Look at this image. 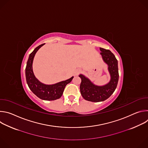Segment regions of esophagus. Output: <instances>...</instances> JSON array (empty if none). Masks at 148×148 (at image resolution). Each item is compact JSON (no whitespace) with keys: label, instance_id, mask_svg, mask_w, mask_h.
I'll use <instances>...</instances> for the list:
<instances>
[{"label":"esophagus","instance_id":"obj_1","mask_svg":"<svg viewBox=\"0 0 148 148\" xmlns=\"http://www.w3.org/2000/svg\"><path fill=\"white\" fill-rule=\"evenodd\" d=\"M79 72H80V70H78L77 71H76V73H75V75H77Z\"/></svg>","mask_w":148,"mask_h":148}]
</instances>
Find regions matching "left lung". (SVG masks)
<instances>
[{"label": "left lung", "instance_id": "8db88e82", "mask_svg": "<svg viewBox=\"0 0 148 148\" xmlns=\"http://www.w3.org/2000/svg\"><path fill=\"white\" fill-rule=\"evenodd\" d=\"M100 50L103 61L108 66L111 77L110 82L103 86H97L83 75H79L81 79L79 88L82 97L87 101L96 102L106 100L113 94L119 79L118 60L114 54L109 50L100 48Z\"/></svg>", "mask_w": 148, "mask_h": 148}]
</instances>
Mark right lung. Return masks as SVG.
Wrapping results in <instances>:
<instances>
[{
    "mask_svg": "<svg viewBox=\"0 0 148 148\" xmlns=\"http://www.w3.org/2000/svg\"><path fill=\"white\" fill-rule=\"evenodd\" d=\"M44 45L42 44L37 47L30 54L26 67V78L29 88L37 97L43 100L53 101L62 96L66 85L72 81L74 77L53 85L42 84L35 77L32 69L33 58L37 50Z\"/></svg>",
    "mask_w": 148,
    "mask_h": 148,
    "instance_id": "add662e5",
    "label": "right lung"
}]
</instances>
